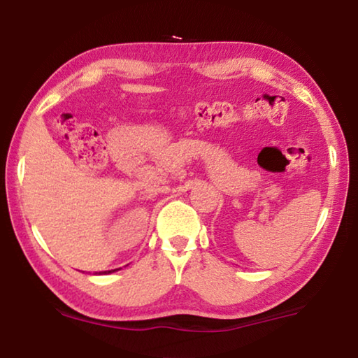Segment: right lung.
<instances>
[{"label": "right lung", "mask_w": 358, "mask_h": 358, "mask_svg": "<svg viewBox=\"0 0 358 358\" xmlns=\"http://www.w3.org/2000/svg\"><path fill=\"white\" fill-rule=\"evenodd\" d=\"M113 271H117V270H108V271H99V275H107V273H113Z\"/></svg>", "instance_id": "right-lung-1"}]
</instances>
